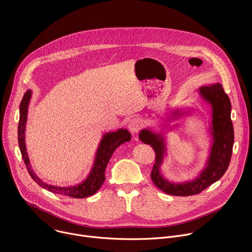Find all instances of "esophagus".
<instances>
[{
    "mask_svg": "<svg viewBox=\"0 0 252 252\" xmlns=\"http://www.w3.org/2000/svg\"><path fill=\"white\" fill-rule=\"evenodd\" d=\"M142 126V121L138 118H134L129 121L128 123V128L131 133H136Z\"/></svg>",
    "mask_w": 252,
    "mask_h": 252,
    "instance_id": "34e87169",
    "label": "esophagus"
}]
</instances>
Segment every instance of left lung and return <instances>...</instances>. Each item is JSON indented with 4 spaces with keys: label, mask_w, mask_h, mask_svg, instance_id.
Returning <instances> with one entry per match:
<instances>
[{
    "label": "left lung",
    "mask_w": 252,
    "mask_h": 252,
    "mask_svg": "<svg viewBox=\"0 0 252 252\" xmlns=\"http://www.w3.org/2000/svg\"><path fill=\"white\" fill-rule=\"evenodd\" d=\"M198 91L201 97L211 105L212 121L210 133L213 140L206 166L194 181L174 184L165 179L160 173V165L166 152L162 134L153 132L148 128L139 132V139L143 143L150 145L156 153V161L151 173L152 181L160 190L170 195L189 196L201 192L221 178L231 159L234 132L230 119L231 103L229 97L221 84L203 86ZM181 116H183L182 112L175 111L172 120Z\"/></svg>",
    "instance_id": "left-lung-1"
}]
</instances>
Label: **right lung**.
<instances>
[{"label":"right lung","mask_w":252,"mask_h":252,"mask_svg":"<svg viewBox=\"0 0 252 252\" xmlns=\"http://www.w3.org/2000/svg\"><path fill=\"white\" fill-rule=\"evenodd\" d=\"M31 96H32V91L28 90L25 93L20 104V121H19V126H18L19 147H20V151H21L24 162L26 164V167L30 175L40 187H42L43 189L53 193L62 194L69 197H75V198H85L94 194L104 182L105 167L107 163H109L114 152L117 150L118 147L123 145L124 142L130 140L129 131L126 129L121 128V129H118L117 131L106 132L105 134H103L95 154V158H94V162L92 167V170L83 183L79 184L78 186L66 187V188L55 187V186L45 184L32 170L30 163L29 157H28L27 149H26L25 130H26L27 116H28V107L31 100Z\"/></svg>","instance_id":"right-lung-1"}]
</instances>
